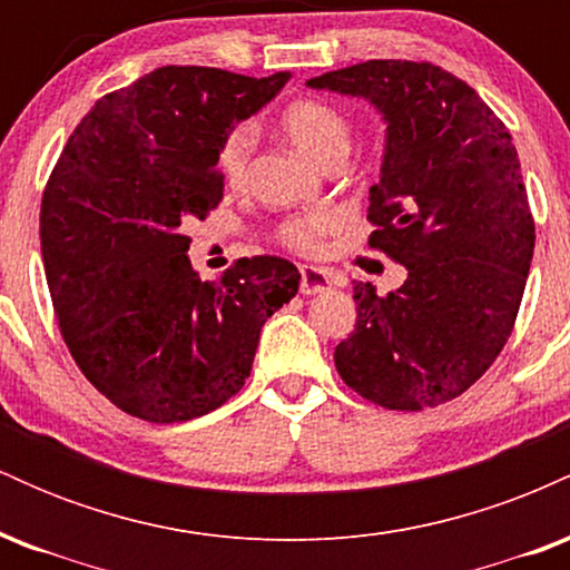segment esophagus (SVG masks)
<instances>
[{
  "label": "esophagus",
  "instance_id": "34e87169",
  "mask_svg": "<svg viewBox=\"0 0 570 570\" xmlns=\"http://www.w3.org/2000/svg\"><path fill=\"white\" fill-rule=\"evenodd\" d=\"M326 289H332V278L330 273L318 271V267H303L299 271V292L303 294H322Z\"/></svg>",
  "mask_w": 570,
  "mask_h": 570
}]
</instances>
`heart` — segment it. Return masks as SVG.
<instances>
[{"label": "heart", "instance_id": "1", "mask_svg": "<svg viewBox=\"0 0 570 570\" xmlns=\"http://www.w3.org/2000/svg\"><path fill=\"white\" fill-rule=\"evenodd\" d=\"M281 126L286 136L303 149L311 160L318 166L324 163L345 158L351 149V120L340 112L337 107L322 101V98H297L289 107L281 112ZM254 141H257V130L252 122H238L225 134L219 144L217 166L219 174L225 176L230 185H238L244 179L248 155H252ZM330 214H305V217L286 219L281 225V240L294 252H316L322 246V238L332 230Z\"/></svg>", "mask_w": 570, "mask_h": 570}]
</instances>
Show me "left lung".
Here are the masks:
<instances>
[{
    "label": "left lung",
    "instance_id": "obj_1",
    "mask_svg": "<svg viewBox=\"0 0 570 570\" xmlns=\"http://www.w3.org/2000/svg\"><path fill=\"white\" fill-rule=\"evenodd\" d=\"M307 85L367 98L385 120L370 246L407 278L353 284L356 330L335 348L345 385L385 410L461 396L520 311L535 227L512 136L474 88L426 61H364Z\"/></svg>",
    "mask_w": 570,
    "mask_h": 570
}]
</instances>
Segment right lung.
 I'll return each mask as SVG.
<instances>
[{
  "label": "right lung",
  "mask_w": 570,
  "mask_h": 570,
  "mask_svg": "<svg viewBox=\"0 0 570 570\" xmlns=\"http://www.w3.org/2000/svg\"><path fill=\"white\" fill-rule=\"evenodd\" d=\"M160 67L98 98L58 158L39 212L63 343L115 407L179 423L244 389L259 330L297 294L289 259H238L200 281L195 219L222 200L225 134L289 80Z\"/></svg>",
  "instance_id": "obj_1"
}]
</instances>
